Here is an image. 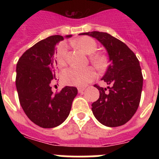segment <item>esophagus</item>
Masks as SVG:
<instances>
[{"label": "esophagus", "mask_w": 159, "mask_h": 159, "mask_svg": "<svg viewBox=\"0 0 159 159\" xmlns=\"http://www.w3.org/2000/svg\"><path fill=\"white\" fill-rule=\"evenodd\" d=\"M84 90H85V88H78V92H80V93H82Z\"/></svg>", "instance_id": "1"}]
</instances>
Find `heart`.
Wrapping results in <instances>:
<instances>
[{"label": "heart", "mask_w": 159, "mask_h": 159, "mask_svg": "<svg viewBox=\"0 0 159 159\" xmlns=\"http://www.w3.org/2000/svg\"><path fill=\"white\" fill-rule=\"evenodd\" d=\"M72 44L85 54L91 55L96 49V42L91 37L84 36L79 40L72 41ZM67 55V47L64 43L60 44L57 51V61L59 67H64L66 64ZM92 63L98 68L103 66V59L99 55H94L91 57ZM95 73L92 67L76 68L69 67L62 73V81L64 84L69 86L84 87L95 78Z\"/></svg>", "instance_id": "b5f03b06"}]
</instances>
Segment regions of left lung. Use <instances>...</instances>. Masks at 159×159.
<instances>
[{"instance_id":"left-lung-1","label":"left lung","mask_w":159,"mask_h":159,"mask_svg":"<svg viewBox=\"0 0 159 159\" xmlns=\"http://www.w3.org/2000/svg\"><path fill=\"white\" fill-rule=\"evenodd\" d=\"M80 35L95 38L109 57V65L101 79L107 87L95 85L99 98L92 104L94 116L107 127L122 126L131 119L139 105L143 83L139 61L123 42L107 32L94 31Z\"/></svg>"}]
</instances>
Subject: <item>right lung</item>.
I'll use <instances>...</instances> for the list:
<instances>
[{"label": "right lung", "mask_w": 159, "mask_h": 159, "mask_svg": "<svg viewBox=\"0 0 159 159\" xmlns=\"http://www.w3.org/2000/svg\"><path fill=\"white\" fill-rule=\"evenodd\" d=\"M71 35L66 36L71 37ZM64 37L48 36L25 52L16 64V87L20 106L31 121L43 128L56 127L69 116L75 87L66 86L53 94L50 86L56 79V46Z\"/></svg>", "instance_id": "obj_1"}]
</instances>
